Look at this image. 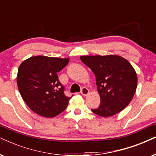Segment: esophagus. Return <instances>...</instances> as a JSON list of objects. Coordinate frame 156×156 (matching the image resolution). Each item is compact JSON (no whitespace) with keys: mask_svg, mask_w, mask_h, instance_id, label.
I'll return each mask as SVG.
<instances>
[{"mask_svg":"<svg viewBox=\"0 0 156 156\" xmlns=\"http://www.w3.org/2000/svg\"><path fill=\"white\" fill-rule=\"evenodd\" d=\"M80 93H81V94H83V96H87L88 94H89V90H88L87 88L83 87V88H81Z\"/></svg>","mask_w":156,"mask_h":156,"instance_id":"34e87169","label":"esophagus"}]
</instances>
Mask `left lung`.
<instances>
[{
    "instance_id": "8db88e82",
    "label": "left lung",
    "mask_w": 156,
    "mask_h": 156,
    "mask_svg": "<svg viewBox=\"0 0 156 156\" xmlns=\"http://www.w3.org/2000/svg\"><path fill=\"white\" fill-rule=\"evenodd\" d=\"M80 60L92 70L96 77L101 103L91 109L103 117L115 115L130 103L137 86L135 69L119 55L81 56Z\"/></svg>"
}]
</instances>
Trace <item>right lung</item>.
<instances>
[{
	"mask_svg": "<svg viewBox=\"0 0 156 156\" xmlns=\"http://www.w3.org/2000/svg\"><path fill=\"white\" fill-rule=\"evenodd\" d=\"M69 58L31 57L22 62L17 74V86L27 105L42 117L51 118L62 113L70 97L57 73L68 64Z\"/></svg>",
	"mask_w": 156,
	"mask_h": 156,
	"instance_id": "1",
	"label": "right lung"
}]
</instances>
